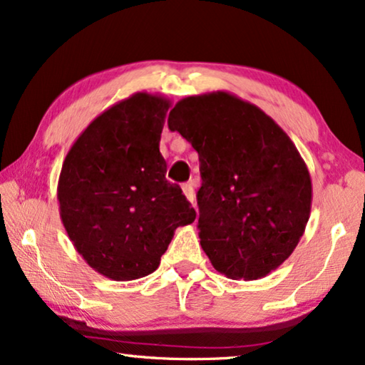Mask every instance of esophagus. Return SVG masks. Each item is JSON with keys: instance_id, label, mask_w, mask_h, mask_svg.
<instances>
[{"instance_id": "obj_1", "label": "esophagus", "mask_w": 365, "mask_h": 365, "mask_svg": "<svg viewBox=\"0 0 365 365\" xmlns=\"http://www.w3.org/2000/svg\"><path fill=\"white\" fill-rule=\"evenodd\" d=\"M182 194L184 196H186V199L191 204H194V187H192V184L191 182H187V184H182Z\"/></svg>"}]
</instances>
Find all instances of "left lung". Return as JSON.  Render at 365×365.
Here are the masks:
<instances>
[{
	"label": "left lung",
	"instance_id": "obj_1",
	"mask_svg": "<svg viewBox=\"0 0 365 365\" xmlns=\"http://www.w3.org/2000/svg\"><path fill=\"white\" fill-rule=\"evenodd\" d=\"M168 126L199 154L197 229L212 267L236 281L266 277L291 256L311 216V174L296 144L227 91L181 99Z\"/></svg>",
	"mask_w": 365,
	"mask_h": 365
}]
</instances>
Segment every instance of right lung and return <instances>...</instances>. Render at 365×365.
Wrapping results in <instances>:
<instances>
[{
  "label": "right lung",
  "mask_w": 365,
  "mask_h": 365,
  "mask_svg": "<svg viewBox=\"0 0 365 365\" xmlns=\"http://www.w3.org/2000/svg\"><path fill=\"white\" fill-rule=\"evenodd\" d=\"M169 108L166 98L134 93L99 114L64 158L63 226L88 266L113 281L156 271L174 231L196 219L159 153Z\"/></svg>",
  "instance_id": "1"
}]
</instances>
